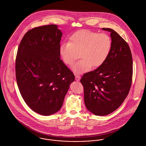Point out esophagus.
<instances>
[{
	"label": "esophagus",
	"instance_id": "obj_1",
	"mask_svg": "<svg viewBox=\"0 0 146 146\" xmlns=\"http://www.w3.org/2000/svg\"><path fill=\"white\" fill-rule=\"evenodd\" d=\"M75 80L76 81H79L80 80V76L79 75H75Z\"/></svg>",
	"mask_w": 146,
	"mask_h": 146
}]
</instances>
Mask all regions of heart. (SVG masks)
<instances>
[{
    "mask_svg": "<svg viewBox=\"0 0 146 146\" xmlns=\"http://www.w3.org/2000/svg\"><path fill=\"white\" fill-rule=\"evenodd\" d=\"M112 44L108 34L83 30L73 34L68 42L62 43L59 52L63 61L69 66L74 63L79 54L81 60L73 66L72 70L80 74L92 66L93 68L101 66L109 56Z\"/></svg>",
    "mask_w": 146,
    "mask_h": 146,
    "instance_id": "1",
    "label": "heart"
}]
</instances>
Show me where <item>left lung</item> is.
<instances>
[{"label":"left lung","instance_id":"obj_1","mask_svg":"<svg viewBox=\"0 0 146 146\" xmlns=\"http://www.w3.org/2000/svg\"><path fill=\"white\" fill-rule=\"evenodd\" d=\"M102 29L110 33L111 52L101 66L84 74L80 79L85 106L97 116L108 115L120 106L129 92L133 76L132 56L127 43L113 29Z\"/></svg>","mask_w":146,"mask_h":146}]
</instances>
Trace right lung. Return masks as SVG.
Instances as JSON below:
<instances>
[{
	"label": "right lung",
	"instance_id": "right-lung-1",
	"mask_svg": "<svg viewBox=\"0 0 146 146\" xmlns=\"http://www.w3.org/2000/svg\"><path fill=\"white\" fill-rule=\"evenodd\" d=\"M62 33L56 25L28 31L19 45L16 77L21 96L35 112L49 116L62 107L73 73L60 59Z\"/></svg>",
	"mask_w": 146,
	"mask_h": 146
}]
</instances>
